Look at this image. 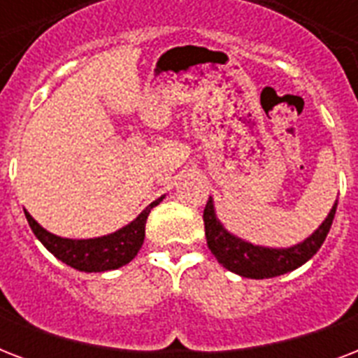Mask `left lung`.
<instances>
[{
  "mask_svg": "<svg viewBox=\"0 0 358 358\" xmlns=\"http://www.w3.org/2000/svg\"><path fill=\"white\" fill-rule=\"evenodd\" d=\"M338 201H334L327 217L308 238L292 247H264L241 239L224 229L219 221L213 199L206 202L204 208V229H206V241L213 256L229 271L236 273L245 278H273L284 273H289L301 267L316 255L320 247L327 238L334 213H336Z\"/></svg>",
  "mask_w": 358,
  "mask_h": 358,
  "instance_id": "1",
  "label": "left lung"
}]
</instances>
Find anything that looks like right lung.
I'll return each mask as SVG.
<instances>
[{
  "instance_id": "obj_1",
  "label": "right lung",
  "mask_w": 358,
  "mask_h": 358,
  "mask_svg": "<svg viewBox=\"0 0 358 358\" xmlns=\"http://www.w3.org/2000/svg\"><path fill=\"white\" fill-rule=\"evenodd\" d=\"M163 199H165V195L148 204L131 223H128L122 229L115 230L111 234L87 239L61 238L57 234H52L36 223L27 210H24V212L33 234L57 260L74 267L78 271L103 273L119 269L137 256L139 249L143 247V241H145V224L148 213Z\"/></svg>"
}]
</instances>
